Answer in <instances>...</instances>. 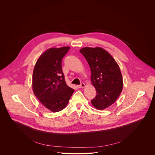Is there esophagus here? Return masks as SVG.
I'll use <instances>...</instances> for the list:
<instances>
[{"instance_id":"34e87169","label":"esophagus","mask_w":155,"mask_h":155,"mask_svg":"<svg viewBox=\"0 0 155 155\" xmlns=\"http://www.w3.org/2000/svg\"><path fill=\"white\" fill-rule=\"evenodd\" d=\"M85 86V84L84 83H81L79 85H77V87L78 88H81V87H84Z\"/></svg>"}]
</instances>
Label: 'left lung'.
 I'll return each instance as SVG.
<instances>
[{"label":"left lung","instance_id":"1","mask_svg":"<svg viewBox=\"0 0 155 155\" xmlns=\"http://www.w3.org/2000/svg\"><path fill=\"white\" fill-rule=\"evenodd\" d=\"M89 64L93 85L96 96L91 100L93 106L103 110L113 104L123 89V79L118 64L107 51L96 47L80 50Z\"/></svg>","mask_w":155,"mask_h":155}]
</instances>
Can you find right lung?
I'll use <instances>...</instances> for the list:
<instances>
[{
    "label": "right lung",
    "mask_w": 155,
    "mask_h": 155,
    "mask_svg": "<svg viewBox=\"0 0 155 155\" xmlns=\"http://www.w3.org/2000/svg\"><path fill=\"white\" fill-rule=\"evenodd\" d=\"M69 49V47L48 49L40 56L34 69V93L53 112L64 109L74 92L66 84L62 69V59Z\"/></svg>",
    "instance_id": "obj_1"
}]
</instances>
